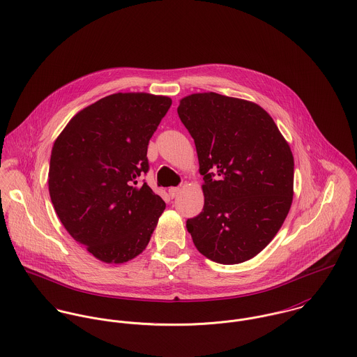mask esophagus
<instances>
[{
	"label": "esophagus",
	"mask_w": 357,
	"mask_h": 357,
	"mask_svg": "<svg viewBox=\"0 0 357 357\" xmlns=\"http://www.w3.org/2000/svg\"><path fill=\"white\" fill-rule=\"evenodd\" d=\"M178 192H180V187H172V188H169V195H170V198H176V197L178 195Z\"/></svg>",
	"instance_id": "34e87169"
}]
</instances>
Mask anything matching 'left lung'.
<instances>
[{
    "label": "left lung",
    "instance_id": "obj_1",
    "mask_svg": "<svg viewBox=\"0 0 357 357\" xmlns=\"http://www.w3.org/2000/svg\"><path fill=\"white\" fill-rule=\"evenodd\" d=\"M204 176V210L187 220L197 249L218 264L258 255L293 202L294 158L271 115L255 102L214 92L181 99Z\"/></svg>",
    "mask_w": 357,
    "mask_h": 357
}]
</instances>
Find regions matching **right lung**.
Masks as SVG:
<instances>
[{
	"label": "right lung",
	"mask_w": 357,
	"mask_h": 357,
	"mask_svg": "<svg viewBox=\"0 0 357 357\" xmlns=\"http://www.w3.org/2000/svg\"><path fill=\"white\" fill-rule=\"evenodd\" d=\"M172 105L166 96L115 93L79 111L56 139L52 204L67 232L104 262L140 255L166 204L139 178L149 142Z\"/></svg>",
	"instance_id": "obj_1"
}]
</instances>
